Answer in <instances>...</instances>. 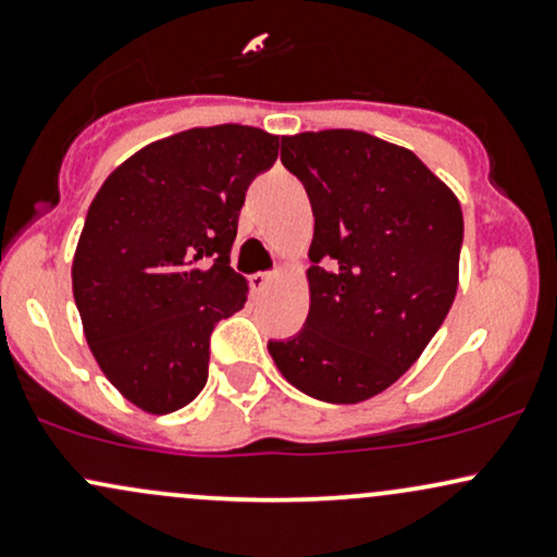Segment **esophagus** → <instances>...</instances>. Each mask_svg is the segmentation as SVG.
<instances>
[{
    "instance_id": "34e87169",
    "label": "esophagus",
    "mask_w": 557,
    "mask_h": 557,
    "mask_svg": "<svg viewBox=\"0 0 557 557\" xmlns=\"http://www.w3.org/2000/svg\"><path fill=\"white\" fill-rule=\"evenodd\" d=\"M251 287L253 290H267V287L272 285V280H274V274L272 272H257V274H251Z\"/></svg>"
}]
</instances>
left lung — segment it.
I'll return each instance as SVG.
<instances>
[{"instance_id":"obj_1","label":"left lung","mask_w":557,"mask_h":557,"mask_svg":"<svg viewBox=\"0 0 557 557\" xmlns=\"http://www.w3.org/2000/svg\"><path fill=\"white\" fill-rule=\"evenodd\" d=\"M283 164L314 212L309 317L270 343L280 374L327 403H361L398 382L458 290L461 201L411 149L361 131L283 138Z\"/></svg>"}]
</instances>
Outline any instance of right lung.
Masks as SVG:
<instances>
[{"label":"right lung","instance_id":"obj_1","mask_svg":"<svg viewBox=\"0 0 557 557\" xmlns=\"http://www.w3.org/2000/svg\"><path fill=\"white\" fill-rule=\"evenodd\" d=\"M280 136L190 127L127 157L88 207L73 257L83 335L117 393L154 417L207 385L209 335L248 298L230 267L248 183Z\"/></svg>","mask_w":557,"mask_h":557}]
</instances>
